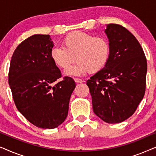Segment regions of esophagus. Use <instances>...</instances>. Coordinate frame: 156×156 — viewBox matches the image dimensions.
Returning a JSON list of instances; mask_svg holds the SVG:
<instances>
[{
    "label": "esophagus",
    "instance_id": "obj_1",
    "mask_svg": "<svg viewBox=\"0 0 156 156\" xmlns=\"http://www.w3.org/2000/svg\"><path fill=\"white\" fill-rule=\"evenodd\" d=\"M74 82H75L76 83H79V84H80V83H82L83 82V80H81V79L75 78V79H74Z\"/></svg>",
    "mask_w": 156,
    "mask_h": 156
}]
</instances>
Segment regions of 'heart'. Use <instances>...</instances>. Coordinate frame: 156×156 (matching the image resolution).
<instances>
[{
    "label": "heart",
    "mask_w": 156,
    "mask_h": 156,
    "mask_svg": "<svg viewBox=\"0 0 156 156\" xmlns=\"http://www.w3.org/2000/svg\"><path fill=\"white\" fill-rule=\"evenodd\" d=\"M62 46L51 49L50 58L57 67L66 69L75 57L77 62L66 70L67 76H82L89 72L97 73L105 67L109 58V43L101 36L76 31L64 38Z\"/></svg>",
    "instance_id": "obj_1"
}]
</instances>
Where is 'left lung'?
Returning <instances> with one entry per match:
<instances>
[{
	"mask_svg": "<svg viewBox=\"0 0 156 156\" xmlns=\"http://www.w3.org/2000/svg\"><path fill=\"white\" fill-rule=\"evenodd\" d=\"M104 32L109 58L87 84L94 114L106 123H118L133 114L144 97L147 62L140 43L125 27L112 23Z\"/></svg>",
	"mask_w": 156,
	"mask_h": 156,
	"instance_id": "1",
	"label": "left lung"
}]
</instances>
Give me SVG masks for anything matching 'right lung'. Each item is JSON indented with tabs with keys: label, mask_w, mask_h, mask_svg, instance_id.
Segmentation results:
<instances>
[{
	"label": "right lung",
	"mask_w": 156,
	"mask_h": 156,
	"mask_svg": "<svg viewBox=\"0 0 156 156\" xmlns=\"http://www.w3.org/2000/svg\"><path fill=\"white\" fill-rule=\"evenodd\" d=\"M54 44L49 35H32L17 47L10 60L8 83L18 110L33 125L52 129L67 118L73 79L61 77L50 58Z\"/></svg>",
	"instance_id": "right-lung-1"
}]
</instances>
